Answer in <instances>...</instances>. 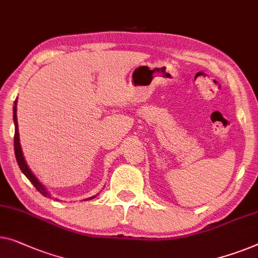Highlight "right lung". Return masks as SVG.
<instances>
[{
    "mask_svg": "<svg viewBox=\"0 0 258 258\" xmlns=\"http://www.w3.org/2000/svg\"><path fill=\"white\" fill-rule=\"evenodd\" d=\"M16 104V102H15ZM14 123H15V136H14V149H15V156H16V160L18 163V166L22 170V172L25 174L30 181L32 182V185L35 186L37 191L39 193H42L44 197H50V194L47 193V191L44 188V186L40 184V182L37 180V178L33 175V173L30 171V169L25 163L23 154H22V149H21V144H20V135H18V128H17V117H16V106L14 107ZM94 197L89 198V199H93Z\"/></svg>",
    "mask_w": 258,
    "mask_h": 258,
    "instance_id": "right-lung-1",
    "label": "right lung"
}]
</instances>
